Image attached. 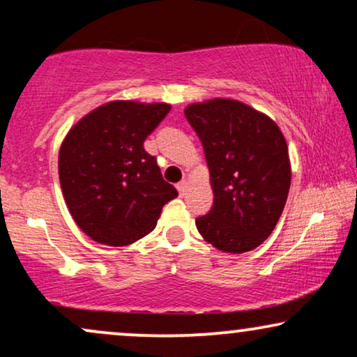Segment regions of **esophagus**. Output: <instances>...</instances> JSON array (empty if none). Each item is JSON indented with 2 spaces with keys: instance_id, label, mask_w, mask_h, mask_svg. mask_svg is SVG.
<instances>
[{
  "instance_id": "obj_1",
  "label": "esophagus",
  "mask_w": 357,
  "mask_h": 357,
  "mask_svg": "<svg viewBox=\"0 0 357 357\" xmlns=\"http://www.w3.org/2000/svg\"><path fill=\"white\" fill-rule=\"evenodd\" d=\"M177 190H178L180 195H185V192H187V190H188V182H187V180H182V182H178L177 183Z\"/></svg>"
}]
</instances>
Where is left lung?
<instances>
[{
	"label": "left lung",
	"mask_w": 357,
	"mask_h": 357,
	"mask_svg": "<svg viewBox=\"0 0 357 357\" xmlns=\"http://www.w3.org/2000/svg\"><path fill=\"white\" fill-rule=\"evenodd\" d=\"M204 149L213 206L197 218L204 241L222 252L253 250L284 209L291 164L281 130L242 102L214 99L185 109Z\"/></svg>",
	"instance_id": "1"
}]
</instances>
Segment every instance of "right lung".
Wrapping results in <instances>:
<instances>
[{
  "label": "right lung",
  "instance_id": "obj_1",
  "mask_svg": "<svg viewBox=\"0 0 357 357\" xmlns=\"http://www.w3.org/2000/svg\"><path fill=\"white\" fill-rule=\"evenodd\" d=\"M167 104L110 102L73 126L58 155L63 197L82 232L107 245H128L155 227L177 190L162 178L144 139Z\"/></svg>",
  "mask_w": 357,
  "mask_h": 357
}]
</instances>
